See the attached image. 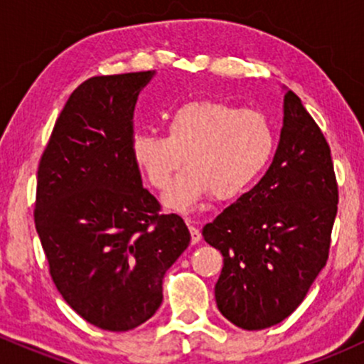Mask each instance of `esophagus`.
<instances>
[{
	"mask_svg": "<svg viewBox=\"0 0 364 364\" xmlns=\"http://www.w3.org/2000/svg\"><path fill=\"white\" fill-rule=\"evenodd\" d=\"M186 223H188V228H190L191 243L196 245V243H198L200 240H202V232H200V229L196 228V225H195V220H191V219H186Z\"/></svg>",
	"mask_w": 364,
	"mask_h": 364,
	"instance_id": "esophagus-1",
	"label": "esophagus"
}]
</instances>
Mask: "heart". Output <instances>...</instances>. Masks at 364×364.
<instances>
[{
  "label": "heart",
  "instance_id": "heart-1",
  "mask_svg": "<svg viewBox=\"0 0 364 364\" xmlns=\"http://www.w3.org/2000/svg\"><path fill=\"white\" fill-rule=\"evenodd\" d=\"M274 152V133L260 112L220 101H191L166 116V136L139 132L129 144L133 164L157 190L169 186L162 202L190 212L203 198H235L248 190Z\"/></svg>",
  "mask_w": 364,
  "mask_h": 364
}]
</instances>
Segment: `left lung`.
Here are the masks:
<instances>
[{
  "instance_id": "left-lung-1",
  "label": "left lung",
  "mask_w": 364,
  "mask_h": 364,
  "mask_svg": "<svg viewBox=\"0 0 364 364\" xmlns=\"http://www.w3.org/2000/svg\"><path fill=\"white\" fill-rule=\"evenodd\" d=\"M282 107L281 140L265 176L202 232L224 257L217 308L245 330L281 323L301 304L327 263L337 215L323 133L286 87Z\"/></svg>"
}]
</instances>
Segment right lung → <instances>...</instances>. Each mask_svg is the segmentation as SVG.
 <instances>
[{
	"mask_svg": "<svg viewBox=\"0 0 364 364\" xmlns=\"http://www.w3.org/2000/svg\"><path fill=\"white\" fill-rule=\"evenodd\" d=\"M156 72L94 77L63 107L37 169L36 229L49 272L83 320L109 332L147 321L190 231L141 185L133 111Z\"/></svg>",
	"mask_w": 364,
	"mask_h": 364,
	"instance_id": "obj_1",
	"label": "right lung"
}]
</instances>
